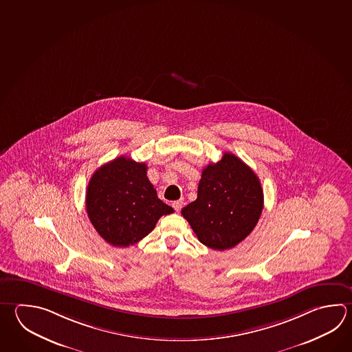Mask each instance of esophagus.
I'll return each instance as SVG.
<instances>
[{
  "label": "esophagus",
  "mask_w": 352,
  "mask_h": 352,
  "mask_svg": "<svg viewBox=\"0 0 352 352\" xmlns=\"http://www.w3.org/2000/svg\"><path fill=\"white\" fill-rule=\"evenodd\" d=\"M183 200H177V201H173V208L175 212H180V209L183 208Z\"/></svg>",
  "instance_id": "1"
}]
</instances>
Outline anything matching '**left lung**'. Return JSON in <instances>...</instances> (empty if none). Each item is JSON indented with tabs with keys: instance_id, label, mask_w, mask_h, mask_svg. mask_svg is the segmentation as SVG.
<instances>
[{
	"instance_id": "1",
	"label": "left lung",
	"mask_w": 352,
	"mask_h": 352,
	"mask_svg": "<svg viewBox=\"0 0 352 352\" xmlns=\"http://www.w3.org/2000/svg\"><path fill=\"white\" fill-rule=\"evenodd\" d=\"M264 208L260 180L250 166L226 152L203 169L198 198L182 209L201 244L214 250L238 245L252 232Z\"/></svg>"
}]
</instances>
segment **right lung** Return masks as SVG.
Instances as JSON below:
<instances>
[{
	"label": "right lung",
	"instance_id": "right-lung-1",
	"mask_svg": "<svg viewBox=\"0 0 352 352\" xmlns=\"http://www.w3.org/2000/svg\"><path fill=\"white\" fill-rule=\"evenodd\" d=\"M88 218L113 246L138 243L155 228L160 217L172 214L146 177V163L120 157L97 169L86 194Z\"/></svg>",
	"mask_w": 352,
	"mask_h": 352
}]
</instances>
